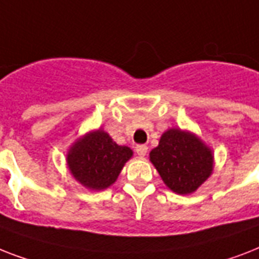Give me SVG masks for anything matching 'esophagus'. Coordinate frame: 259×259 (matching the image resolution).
<instances>
[{
    "label": "esophagus",
    "instance_id": "1",
    "mask_svg": "<svg viewBox=\"0 0 259 259\" xmlns=\"http://www.w3.org/2000/svg\"><path fill=\"white\" fill-rule=\"evenodd\" d=\"M147 151H148V147L144 146V144H139V146H136V154L139 155L140 158L146 156Z\"/></svg>",
    "mask_w": 259,
    "mask_h": 259
}]
</instances>
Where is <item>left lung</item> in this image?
<instances>
[{
    "instance_id": "8db88e82",
    "label": "left lung",
    "mask_w": 259,
    "mask_h": 259,
    "mask_svg": "<svg viewBox=\"0 0 259 259\" xmlns=\"http://www.w3.org/2000/svg\"><path fill=\"white\" fill-rule=\"evenodd\" d=\"M150 160L163 182L174 192L191 194L212 171L211 150L190 132L168 130L159 146L150 152Z\"/></svg>"
}]
</instances>
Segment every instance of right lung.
Wrapping results in <instances>:
<instances>
[{
	"label": "right lung",
	"mask_w": 259,
	"mask_h": 259,
	"mask_svg": "<svg viewBox=\"0 0 259 259\" xmlns=\"http://www.w3.org/2000/svg\"><path fill=\"white\" fill-rule=\"evenodd\" d=\"M132 151L119 146L107 132L95 131L76 142L68 152V167L81 185L104 190L115 183Z\"/></svg>",
	"instance_id": "1"
}]
</instances>
